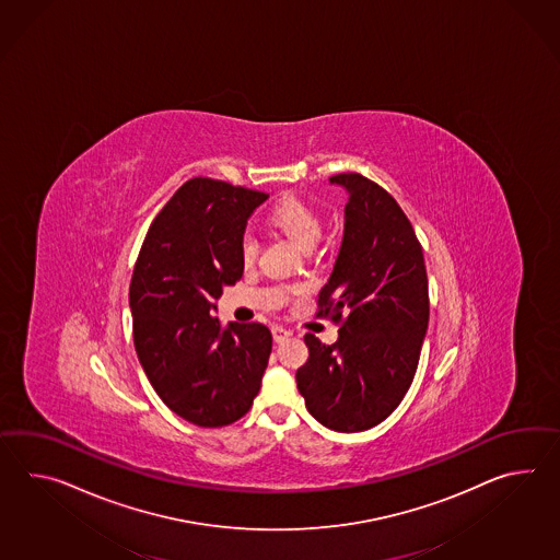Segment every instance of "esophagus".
<instances>
[{"label": "esophagus", "instance_id": "1", "mask_svg": "<svg viewBox=\"0 0 560 560\" xmlns=\"http://www.w3.org/2000/svg\"><path fill=\"white\" fill-rule=\"evenodd\" d=\"M291 336V331L289 329L283 328V326H275L273 328V340L277 341V343H281V341H285L287 338Z\"/></svg>", "mask_w": 560, "mask_h": 560}]
</instances>
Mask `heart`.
Returning <instances> with one entry per match:
<instances>
[{"label": "heart", "instance_id": "1", "mask_svg": "<svg viewBox=\"0 0 560 560\" xmlns=\"http://www.w3.org/2000/svg\"><path fill=\"white\" fill-rule=\"evenodd\" d=\"M267 224L275 232L283 234L293 245L300 246L301 250H312L324 231V224L314 206L303 202L300 198H285L277 202L267 214ZM241 255L245 265H253L257 259V243L250 236L243 241Z\"/></svg>", "mask_w": 560, "mask_h": 560}]
</instances>
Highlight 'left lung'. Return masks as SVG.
I'll list each match as a JSON object with an SVG mask.
<instances>
[{"instance_id": "obj_1", "label": "left lung", "mask_w": 560, "mask_h": 560, "mask_svg": "<svg viewBox=\"0 0 560 560\" xmlns=\"http://www.w3.org/2000/svg\"><path fill=\"white\" fill-rule=\"evenodd\" d=\"M329 184L348 194L343 236L319 312L340 322L326 346L305 334L307 362L295 381L315 421L340 433L382 423L412 384L429 326L423 248L395 198L360 174Z\"/></svg>"}]
</instances>
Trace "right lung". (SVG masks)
<instances>
[{"label":"right lung","mask_w":560,"mask_h":560,"mask_svg":"<svg viewBox=\"0 0 560 560\" xmlns=\"http://www.w3.org/2000/svg\"><path fill=\"white\" fill-rule=\"evenodd\" d=\"M269 194L188 179L151 222L129 287L133 341L165 407L198 427L245 417L273 338L262 324L226 328L214 317L222 289L245 271L246 222Z\"/></svg>","instance_id":"obj_1"}]
</instances>
